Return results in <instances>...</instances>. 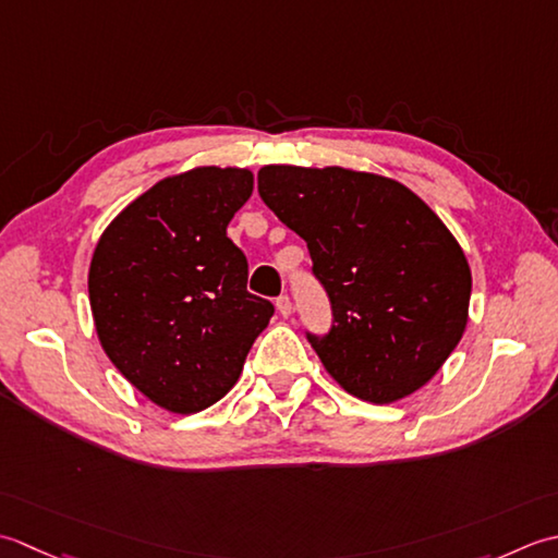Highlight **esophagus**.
I'll use <instances>...</instances> for the list:
<instances>
[{"instance_id": "34e87169", "label": "esophagus", "mask_w": 558, "mask_h": 558, "mask_svg": "<svg viewBox=\"0 0 558 558\" xmlns=\"http://www.w3.org/2000/svg\"><path fill=\"white\" fill-rule=\"evenodd\" d=\"M291 308H293V305H291L289 295H287V293L279 295V299H277V311H279L283 317H289V315H291Z\"/></svg>"}]
</instances>
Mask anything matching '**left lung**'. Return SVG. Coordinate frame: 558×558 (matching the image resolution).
<instances>
[{"instance_id":"8db88e82","label":"left lung","mask_w":558,"mask_h":558,"mask_svg":"<svg viewBox=\"0 0 558 558\" xmlns=\"http://www.w3.org/2000/svg\"><path fill=\"white\" fill-rule=\"evenodd\" d=\"M257 192L299 233L332 308L308 332L327 373L373 404L422 388L468 325V257L438 216L390 178L347 168L265 166Z\"/></svg>"}]
</instances>
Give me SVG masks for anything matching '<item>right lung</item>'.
Masks as SVG:
<instances>
[{"label": "right lung", "instance_id": "right-lung-1", "mask_svg": "<svg viewBox=\"0 0 558 558\" xmlns=\"http://www.w3.org/2000/svg\"><path fill=\"white\" fill-rule=\"evenodd\" d=\"M253 173L204 166L136 197L100 235L88 299L108 359L175 414L229 392L275 305L247 291V259L226 226Z\"/></svg>", "mask_w": 558, "mask_h": 558}]
</instances>
